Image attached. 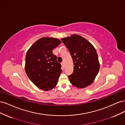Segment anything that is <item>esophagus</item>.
<instances>
[{
    "label": "esophagus",
    "instance_id": "1",
    "mask_svg": "<svg viewBox=\"0 0 125 125\" xmlns=\"http://www.w3.org/2000/svg\"><path fill=\"white\" fill-rule=\"evenodd\" d=\"M61 65H62V67H63V66H64V63H63V62H62L61 63Z\"/></svg>",
    "mask_w": 125,
    "mask_h": 125
}]
</instances>
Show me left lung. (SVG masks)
Wrapping results in <instances>:
<instances>
[{
	"label": "left lung",
	"instance_id": "obj_1",
	"mask_svg": "<svg viewBox=\"0 0 125 125\" xmlns=\"http://www.w3.org/2000/svg\"><path fill=\"white\" fill-rule=\"evenodd\" d=\"M61 40L69 50L73 60V73L68 76L71 83L80 89L91 84L100 67L95 48L89 41L77 34Z\"/></svg>",
	"mask_w": 125,
	"mask_h": 125
}]
</instances>
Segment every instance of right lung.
Segmentation results:
<instances>
[{
  "label": "right lung",
  "instance_id": "obj_1",
  "mask_svg": "<svg viewBox=\"0 0 125 125\" xmlns=\"http://www.w3.org/2000/svg\"><path fill=\"white\" fill-rule=\"evenodd\" d=\"M61 43L54 37H41L29 48L25 56V71L37 88L49 91L57 84L61 65L52 50Z\"/></svg>",
  "mask_w": 125,
  "mask_h": 125
}]
</instances>
